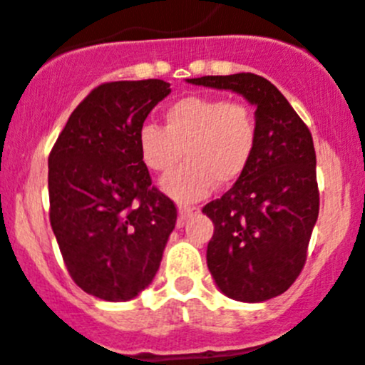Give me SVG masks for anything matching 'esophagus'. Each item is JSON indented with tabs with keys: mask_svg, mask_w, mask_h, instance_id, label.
<instances>
[{
	"mask_svg": "<svg viewBox=\"0 0 365 365\" xmlns=\"http://www.w3.org/2000/svg\"><path fill=\"white\" fill-rule=\"evenodd\" d=\"M194 214H197L196 207H187V205H180V207H178L180 221H185V219H189L190 215H194Z\"/></svg>",
	"mask_w": 365,
	"mask_h": 365,
	"instance_id": "esophagus-1",
	"label": "esophagus"
}]
</instances>
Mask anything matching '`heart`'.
Listing matches in <instances>:
<instances>
[{
  "label": "heart",
  "mask_w": 365,
  "mask_h": 365,
  "mask_svg": "<svg viewBox=\"0 0 365 365\" xmlns=\"http://www.w3.org/2000/svg\"><path fill=\"white\" fill-rule=\"evenodd\" d=\"M258 144L253 110L219 96H187L164 112V128L144 123L137 133L143 164L151 173H169L185 151L187 164L160 182L180 203L207 197L219 185L237 182L250 168Z\"/></svg>",
  "instance_id": "heart-1"
}]
</instances>
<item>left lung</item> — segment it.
<instances>
[{
	"label": "left lung",
	"instance_id": "8db88e82",
	"mask_svg": "<svg viewBox=\"0 0 365 365\" xmlns=\"http://www.w3.org/2000/svg\"><path fill=\"white\" fill-rule=\"evenodd\" d=\"M192 85L232 91L253 105L258 144L250 168L203 207L214 222L207 265L219 291L260 303L294 284L319 215L312 135L284 94L253 73L201 76Z\"/></svg>",
	"mask_w": 365,
	"mask_h": 365
}]
</instances>
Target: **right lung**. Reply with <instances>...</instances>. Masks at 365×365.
Listing matches in <instances>:
<instances>
[{
    "instance_id": "right-lung-1",
    "label": "right lung",
    "mask_w": 365,
    "mask_h": 365,
    "mask_svg": "<svg viewBox=\"0 0 365 365\" xmlns=\"http://www.w3.org/2000/svg\"><path fill=\"white\" fill-rule=\"evenodd\" d=\"M171 93L164 80L96 87L48 158L49 221L71 278L87 294L128 302L153 282L176 207L151 185L137 133Z\"/></svg>"
}]
</instances>
